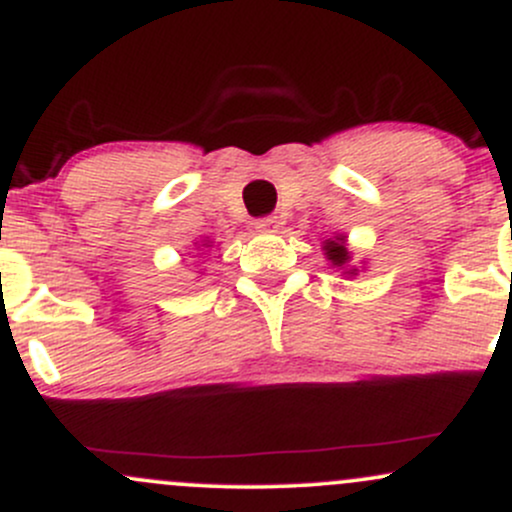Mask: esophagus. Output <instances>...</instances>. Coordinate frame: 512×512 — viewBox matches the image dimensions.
I'll use <instances>...</instances> for the list:
<instances>
[{
  "mask_svg": "<svg viewBox=\"0 0 512 512\" xmlns=\"http://www.w3.org/2000/svg\"><path fill=\"white\" fill-rule=\"evenodd\" d=\"M255 228L260 230V233H274V230H277V218H257Z\"/></svg>",
  "mask_w": 512,
  "mask_h": 512,
  "instance_id": "esophagus-1",
  "label": "esophagus"
}]
</instances>
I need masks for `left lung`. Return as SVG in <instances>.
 Masks as SVG:
<instances>
[{"label":"left lung","mask_w":512,"mask_h":512,"mask_svg":"<svg viewBox=\"0 0 512 512\" xmlns=\"http://www.w3.org/2000/svg\"><path fill=\"white\" fill-rule=\"evenodd\" d=\"M323 255L325 260L330 262V267L340 269L345 277H357L359 269L352 265V252L347 250V235H333V238H328L323 243Z\"/></svg>","instance_id":"8db88e82"}]
</instances>
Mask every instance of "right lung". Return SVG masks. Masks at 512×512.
<instances>
[{
	"label": "right lung",
	"instance_id": "right-lung-1",
	"mask_svg": "<svg viewBox=\"0 0 512 512\" xmlns=\"http://www.w3.org/2000/svg\"><path fill=\"white\" fill-rule=\"evenodd\" d=\"M201 247H211V240H204V243H201Z\"/></svg>",
	"mask_w": 512,
	"mask_h": 512
}]
</instances>
